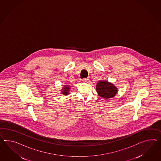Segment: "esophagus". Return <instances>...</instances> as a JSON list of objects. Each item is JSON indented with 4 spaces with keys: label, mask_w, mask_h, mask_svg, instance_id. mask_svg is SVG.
Instances as JSON below:
<instances>
[{
    "label": "esophagus",
    "mask_w": 161,
    "mask_h": 161,
    "mask_svg": "<svg viewBox=\"0 0 161 161\" xmlns=\"http://www.w3.org/2000/svg\"><path fill=\"white\" fill-rule=\"evenodd\" d=\"M83 82L88 83L89 82V78H85L83 79Z\"/></svg>",
    "instance_id": "esophagus-1"
}]
</instances>
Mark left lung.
<instances>
[{"instance_id":"obj_1","label":"left lung","mask_w":161,"mask_h":161,"mask_svg":"<svg viewBox=\"0 0 161 161\" xmlns=\"http://www.w3.org/2000/svg\"><path fill=\"white\" fill-rule=\"evenodd\" d=\"M96 91L100 97L103 99H111L117 95L118 89L112 83L107 80H100L97 83Z\"/></svg>"}]
</instances>
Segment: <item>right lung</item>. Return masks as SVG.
Wrapping results in <instances>:
<instances>
[{"label":"right lung","instance_id":"right-lung-1","mask_svg":"<svg viewBox=\"0 0 161 161\" xmlns=\"http://www.w3.org/2000/svg\"><path fill=\"white\" fill-rule=\"evenodd\" d=\"M61 92V93L62 95H65L67 96L68 95H69V92L70 91V87L69 86V85L66 84L65 85H63V87H62V90Z\"/></svg>","mask_w":161,"mask_h":161}]
</instances>
